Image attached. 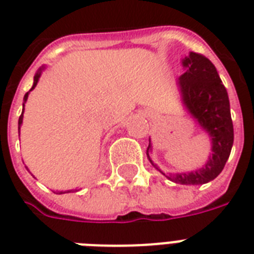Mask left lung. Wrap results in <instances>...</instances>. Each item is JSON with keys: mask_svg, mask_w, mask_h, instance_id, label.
I'll use <instances>...</instances> for the list:
<instances>
[{"mask_svg": "<svg viewBox=\"0 0 254 254\" xmlns=\"http://www.w3.org/2000/svg\"><path fill=\"white\" fill-rule=\"evenodd\" d=\"M187 71L179 77L182 97L189 112L197 120L212 139V157L204 167L189 174H166L154 167L170 181L179 185H204L221 173L233 145V124L227 89L212 62L197 53H190L183 61ZM150 149V141L149 147ZM149 157V153H147ZM150 159V158H149Z\"/></svg>", "mask_w": 254, "mask_h": 254, "instance_id": "obj_1", "label": "left lung"}]
</instances>
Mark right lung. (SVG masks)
Returning <instances> with one entry per match:
<instances>
[{
  "instance_id": "right-lung-1",
  "label": "right lung",
  "mask_w": 254,
  "mask_h": 254,
  "mask_svg": "<svg viewBox=\"0 0 254 254\" xmlns=\"http://www.w3.org/2000/svg\"><path fill=\"white\" fill-rule=\"evenodd\" d=\"M39 77H41V71H39V72H38L37 75H35V76H34V84H33V88L35 87V85H37L38 80H39ZM33 88H31V89H33ZM27 96H29V92H27V93H26V95H25V97H23V107H25V103H26V100H27ZM22 119H23V112H22V115L19 116V120H18V131H19V127H21ZM72 191H73V190H69V191H64V192H59V193L72 192Z\"/></svg>"
}]
</instances>
